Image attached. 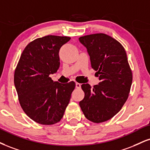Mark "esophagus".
Masks as SVG:
<instances>
[{"mask_svg": "<svg viewBox=\"0 0 150 150\" xmlns=\"http://www.w3.org/2000/svg\"><path fill=\"white\" fill-rule=\"evenodd\" d=\"M75 86H76L77 89H80L81 88V84L78 82H76V84H75Z\"/></svg>", "mask_w": 150, "mask_h": 150, "instance_id": "obj_1", "label": "esophagus"}]
</instances>
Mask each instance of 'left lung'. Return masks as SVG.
Here are the masks:
<instances>
[{"label":"left lung","mask_w":150,"mask_h":150,"mask_svg":"<svg viewBox=\"0 0 150 150\" xmlns=\"http://www.w3.org/2000/svg\"><path fill=\"white\" fill-rule=\"evenodd\" d=\"M79 40L87 49L91 67L100 80L93 89L89 84H82L84 98L79 104L88 120L102 123L116 115L127 101L132 71L124 47L111 36L94 33Z\"/></svg>","instance_id":"1"}]
</instances>
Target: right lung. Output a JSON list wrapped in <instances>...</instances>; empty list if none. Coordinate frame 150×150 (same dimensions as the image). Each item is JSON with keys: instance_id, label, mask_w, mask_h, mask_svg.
I'll return each instance as SVG.
<instances>
[{"instance_id": "right-lung-1", "label": "right lung", "mask_w": 150, "mask_h": 150, "mask_svg": "<svg viewBox=\"0 0 150 150\" xmlns=\"http://www.w3.org/2000/svg\"><path fill=\"white\" fill-rule=\"evenodd\" d=\"M68 36L49 35L28 43L14 70V82L19 103L27 116L42 125L60 122L75 88L73 81L61 84L50 77L60 65V48Z\"/></svg>"}]
</instances>
